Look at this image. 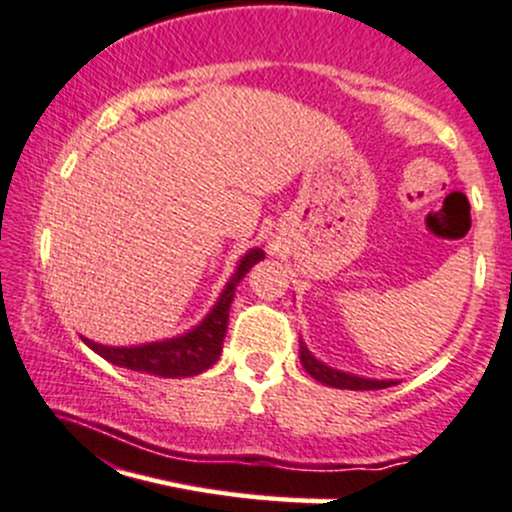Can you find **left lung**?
Returning a JSON list of instances; mask_svg holds the SVG:
<instances>
[{
	"instance_id": "1",
	"label": "left lung",
	"mask_w": 512,
	"mask_h": 512,
	"mask_svg": "<svg viewBox=\"0 0 512 512\" xmlns=\"http://www.w3.org/2000/svg\"><path fill=\"white\" fill-rule=\"evenodd\" d=\"M300 362H303L305 372H308L310 377L318 379L320 384H328V387L365 392V389H387V387H394V384H397V382H392V379H389V382H384V379H362V377H355V374L333 370V367H328V365H323L320 360H315L303 342H300Z\"/></svg>"
}]
</instances>
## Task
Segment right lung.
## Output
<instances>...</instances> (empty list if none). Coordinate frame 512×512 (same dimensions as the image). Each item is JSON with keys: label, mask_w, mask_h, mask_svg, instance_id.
Returning <instances> with one entry per match:
<instances>
[{"label": "right lung", "mask_w": 512, "mask_h": 512, "mask_svg": "<svg viewBox=\"0 0 512 512\" xmlns=\"http://www.w3.org/2000/svg\"><path fill=\"white\" fill-rule=\"evenodd\" d=\"M263 258L261 249H251L241 258L239 268L226 283L224 293L219 295V303L214 305L212 313L202 320L194 330L184 333L182 337L162 342H147L138 347H108L98 345L83 337L91 350H96L100 357H105L113 365L125 367V370L147 372L155 377H194V374L209 370L219 360L221 345H224L226 325H229V308L234 300V291L241 278L249 273V268Z\"/></svg>", "instance_id": "right-lung-1"}]
</instances>
